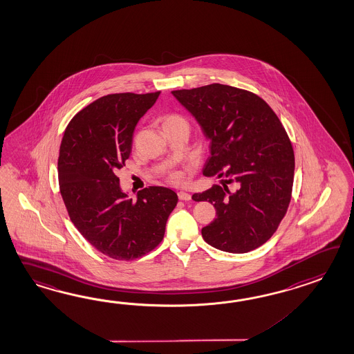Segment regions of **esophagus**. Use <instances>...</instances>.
Instances as JSON below:
<instances>
[{
    "label": "esophagus",
    "mask_w": 354,
    "mask_h": 354,
    "mask_svg": "<svg viewBox=\"0 0 354 354\" xmlns=\"http://www.w3.org/2000/svg\"><path fill=\"white\" fill-rule=\"evenodd\" d=\"M178 198L182 200V201H189V200H191V195L187 194V192H185V191H180L178 192Z\"/></svg>",
    "instance_id": "34e87169"
}]
</instances>
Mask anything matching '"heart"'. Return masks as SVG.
Instances as JSON below:
<instances>
[{
	"label": "heart",
	"mask_w": 354,
	"mask_h": 354,
	"mask_svg": "<svg viewBox=\"0 0 354 354\" xmlns=\"http://www.w3.org/2000/svg\"><path fill=\"white\" fill-rule=\"evenodd\" d=\"M186 124V121L182 118L181 115H167L165 118V122L163 126L167 124ZM171 181L172 182H180L181 181V176L178 173H174L171 176Z\"/></svg>",
	"instance_id": "obj_1"
}]
</instances>
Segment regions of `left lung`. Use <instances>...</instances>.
Listing matches in <instances>:
<instances>
[{"instance_id":"1","label":"left lung","mask_w":354,"mask_h":354,"mask_svg":"<svg viewBox=\"0 0 354 354\" xmlns=\"http://www.w3.org/2000/svg\"><path fill=\"white\" fill-rule=\"evenodd\" d=\"M172 94L210 141L203 174L225 177L223 186L192 195L216 210V218L201 230L203 239L232 254L261 246L287 213L295 176V153L278 115L259 95L230 85ZM227 183H234L236 191Z\"/></svg>"}]
</instances>
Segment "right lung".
Segmentation results:
<instances>
[{
  "instance_id": "right-lung-1",
  "label": "right lung",
  "mask_w": 354,
  "mask_h": 354,
  "mask_svg": "<svg viewBox=\"0 0 354 354\" xmlns=\"http://www.w3.org/2000/svg\"><path fill=\"white\" fill-rule=\"evenodd\" d=\"M160 91L97 99L67 124L58 156L59 191L71 222L91 246L115 260L154 250L177 205V194L150 186L129 198L115 176L131 153L136 124Z\"/></svg>"
}]
</instances>
